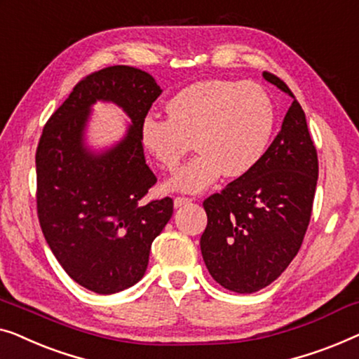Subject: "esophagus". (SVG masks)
Listing matches in <instances>:
<instances>
[{"mask_svg":"<svg viewBox=\"0 0 359 359\" xmlns=\"http://www.w3.org/2000/svg\"><path fill=\"white\" fill-rule=\"evenodd\" d=\"M187 203H191V198H189V196H175L174 198L175 208H180V206H184Z\"/></svg>","mask_w":359,"mask_h":359,"instance_id":"1","label":"esophagus"}]
</instances>
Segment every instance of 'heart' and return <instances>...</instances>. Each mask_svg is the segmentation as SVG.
I'll use <instances>...</instances> for the list:
<instances>
[{"label": "heart", "mask_w": 359, "mask_h": 359, "mask_svg": "<svg viewBox=\"0 0 359 359\" xmlns=\"http://www.w3.org/2000/svg\"><path fill=\"white\" fill-rule=\"evenodd\" d=\"M165 110L168 118L149 114L141 120L140 138L165 170L177 168L191 146L200 151L168 182L189 194L208 189L221 174L242 177L254 170L276 123L269 93L249 81H198L172 95Z\"/></svg>", "instance_id": "b5f03b06"}]
</instances>
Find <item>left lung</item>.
Returning <instances> with one entry per match:
<instances>
[{"mask_svg":"<svg viewBox=\"0 0 359 359\" xmlns=\"http://www.w3.org/2000/svg\"><path fill=\"white\" fill-rule=\"evenodd\" d=\"M264 78L294 99L273 73L264 72ZM317 175V149L294 99L255 169L203 201L208 224L200 247L216 283L250 294L278 278L306 236Z\"/></svg>","mask_w":359,"mask_h":359,"instance_id":"8db88e82","label":"left lung"}]
</instances>
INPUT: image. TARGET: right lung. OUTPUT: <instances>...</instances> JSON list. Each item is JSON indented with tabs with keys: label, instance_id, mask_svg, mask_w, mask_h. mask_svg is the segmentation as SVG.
<instances>
[{
	"label": "right lung",
	"instance_id": "right-lung-1",
	"mask_svg": "<svg viewBox=\"0 0 359 359\" xmlns=\"http://www.w3.org/2000/svg\"><path fill=\"white\" fill-rule=\"evenodd\" d=\"M161 93L156 79L138 68L99 69L74 86L40 136V228L69 278L97 294H114L143 278L151 244L172 216L169 196L143 201L158 179L146 164L140 125ZM95 100L115 102L132 118L128 136L104 155L82 144Z\"/></svg>",
	"mask_w": 359,
	"mask_h": 359
}]
</instances>
